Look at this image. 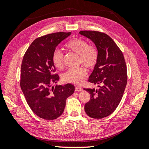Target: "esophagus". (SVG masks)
<instances>
[{"label":"esophagus","mask_w":149,"mask_h":149,"mask_svg":"<svg viewBox=\"0 0 149 149\" xmlns=\"http://www.w3.org/2000/svg\"><path fill=\"white\" fill-rule=\"evenodd\" d=\"M75 90L76 91H83V88H82L81 87H79V86H75Z\"/></svg>","instance_id":"esophagus-1"}]
</instances>
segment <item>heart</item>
<instances>
[{
    "instance_id": "heart-1",
    "label": "heart",
    "mask_w": 149,
    "mask_h": 149,
    "mask_svg": "<svg viewBox=\"0 0 149 149\" xmlns=\"http://www.w3.org/2000/svg\"><path fill=\"white\" fill-rule=\"evenodd\" d=\"M65 48L70 52L78 55L79 65H83L87 68H93L97 65L99 59V52L95 47L88 45L86 40L74 38L65 44ZM52 59L54 65L58 68H61L63 65V54L59 49L53 52ZM87 74L86 70L83 66L77 68L68 69L62 75V79L66 83L80 84Z\"/></svg>"
}]
</instances>
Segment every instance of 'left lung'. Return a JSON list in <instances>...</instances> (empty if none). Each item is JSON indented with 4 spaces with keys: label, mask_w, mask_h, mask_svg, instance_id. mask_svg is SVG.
Segmentation results:
<instances>
[{
    "label": "left lung",
    "mask_w": 149,
    "mask_h": 149,
    "mask_svg": "<svg viewBox=\"0 0 149 149\" xmlns=\"http://www.w3.org/2000/svg\"><path fill=\"white\" fill-rule=\"evenodd\" d=\"M81 35L96 45L99 59L88 81L98 84L99 90L84 89L91 95L84 110L93 118L110 115L122 100L127 82V66L121 50L107 34L95 31H81Z\"/></svg>",
    "instance_id": "1"
}]
</instances>
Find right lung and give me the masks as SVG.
<instances>
[{
	"label": "right lung",
	"mask_w": 149,
	"mask_h": 149,
	"mask_svg": "<svg viewBox=\"0 0 149 149\" xmlns=\"http://www.w3.org/2000/svg\"><path fill=\"white\" fill-rule=\"evenodd\" d=\"M71 33L59 32L38 38L24 56L21 65L20 87L28 105L40 118L47 120L61 115L66 100L74 92L72 84L56 85L59 79L52 56L56 47Z\"/></svg>",
	"instance_id": "add662e5"
}]
</instances>
